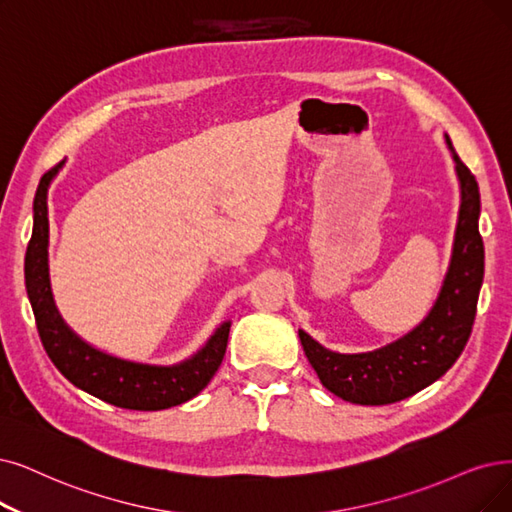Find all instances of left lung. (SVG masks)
Wrapping results in <instances>:
<instances>
[{"instance_id": "left-lung-1", "label": "left lung", "mask_w": 512, "mask_h": 512, "mask_svg": "<svg viewBox=\"0 0 512 512\" xmlns=\"http://www.w3.org/2000/svg\"><path fill=\"white\" fill-rule=\"evenodd\" d=\"M445 140L456 161L462 203L452 264L433 311L397 342L359 355L323 349L317 340L298 330L304 355L321 384L344 401L386 405L416 395L456 363L473 332L485 264L479 233L481 197L473 172L464 166L449 136Z\"/></svg>"}]
</instances>
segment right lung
Listing matches in <instances>:
<instances>
[{
	"label": "right lung",
	"mask_w": 512,
	"mask_h": 512,
	"mask_svg": "<svg viewBox=\"0 0 512 512\" xmlns=\"http://www.w3.org/2000/svg\"><path fill=\"white\" fill-rule=\"evenodd\" d=\"M58 163L48 170L33 201V235L25 254V285L39 340L56 370L81 391L126 410L157 412L193 399L218 372L229 342L231 323H222L203 349L180 365H142L92 349L60 319L48 279V206L46 195Z\"/></svg>",
	"instance_id": "add662e5"
}]
</instances>
